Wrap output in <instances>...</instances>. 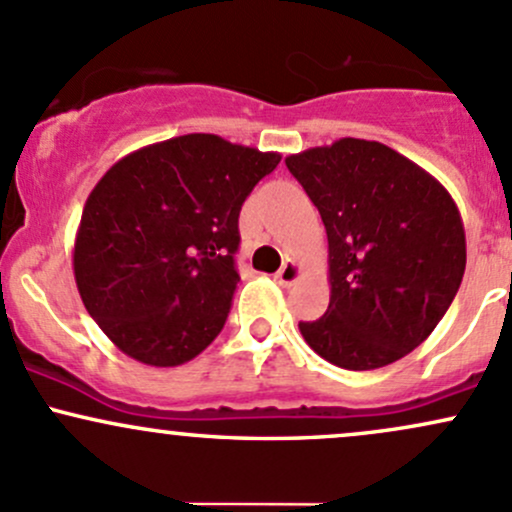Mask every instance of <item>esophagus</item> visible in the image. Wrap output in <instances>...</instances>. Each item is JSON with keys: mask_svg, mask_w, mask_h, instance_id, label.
Instances as JSON below:
<instances>
[{"mask_svg": "<svg viewBox=\"0 0 512 512\" xmlns=\"http://www.w3.org/2000/svg\"><path fill=\"white\" fill-rule=\"evenodd\" d=\"M299 277H301V265H299V262H294V260H286L282 269L274 274L277 284H282V286H291L294 282H299Z\"/></svg>", "mask_w": 512, "mask_h": 512, "instance_id": "obj_1", "label": "esophagus"}]
</instances>
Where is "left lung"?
Returning a JSON list of instances; mask_svg holds the SVG:
<instances>
[{"label": "left lung", "mask_w": 512, "mask_h": 512, "mask_svg": "<svg viewBox=\"0 0 512 512\" xmlns=\"http://www.w3.org/2000/svg\"><path fill=\"white\" fill-rule=\"evenodd\" d=\"M328 233V311L299 323L330 364L379 369L413 352L457 296L464 223L423 167L376 140L340 138L286 157Z\"/></svg>", "instance_id": "obj_1"}]
</instances>
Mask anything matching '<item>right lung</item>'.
Segmentation results:
<instances>
[{"label":"right lung","instance_id":"obj_1","mask_svg":"<svg viewBox=\"0 0 512 512\" xmlns=\"http://www.w3.org/2000/svg\"><path fill=\"white\" fill-rule=\"evenodd\" d=\"M279 153L189 133L121 157L84 204L72 267L123 355L177 367L216 340L240 277L238 216Z\"/></svg>","mask_w":512,"mask_h":512}]
</instances>
